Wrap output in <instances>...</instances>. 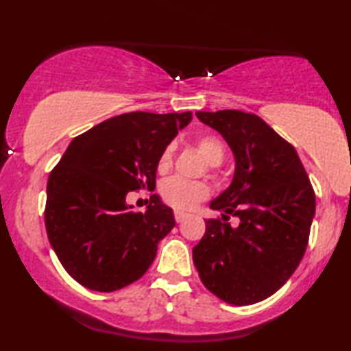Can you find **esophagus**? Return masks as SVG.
Here are the masks:
<instances>
[{"label":"esophagus","mask_w":351,"mask_h":351,"mask_svg":"<svg viewBox=\"0 0 351 351\" xmlns=\"http://www.w3.org/2000/svg\"><path fill=\"white\" fill-rule=\"evenodd\" d=\"M174 217H176V222H182V220L186 217V214L185 213H180V210H176Z\"/></svg>","instance_id":"esophagus-1"}]
</instances>
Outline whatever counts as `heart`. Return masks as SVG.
Listing matches in <instances>:
<instances>
[{
	"mask_svg": "<svg viewBox=\"0 0 351 351\" xmlns=\"http://www.w3.org/2000/svg\"><path fill=\"white\" fill-rule=\"evenodd\" d=\"M196 150L203 158L206 165L219 166L225 158L223 143L214 136H206L196 141ZM172 161V148L167 147L158 160V171L165 172L169 169ZM161 196L166 204L179 210H191L198 203L209 196V189L204 184H191L180 179H169L162 182Z\"/></svg>",
	"mask_w": 351,
	"mask_h": 351,
	"instance_id": "obj_1",
	"label": "heart"
}]
</instances>
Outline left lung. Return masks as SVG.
<instances>
[{"label": "left lung", "instance_id": "1", "mask_svg": "<svg viewBox=\"0 0 351 351\" xmlns=\"http://www.w3.org/2000/svg\"><path fill=\"white\" fill-rule=\"evenodd\" d=\"M234 155L227 190L210 201L222 219L206 220L193 247L203 285L230 305L265 300L289 280L304 257L315 191L295 148L257 114L239 110L196 112ZM230 215L239 225L228 223Z\"/></svg>", "mask_w": 351, "mask_h": 351}]
</instances>
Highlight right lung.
I'll list each match as a JSON object with an SVG mask.
<instances>
[{
  "label": "right lung",
  "mask_w": 351,
  "mask_h": 351,
  "mask_svg": "<svg viewBox=\"0 0 351 351\" xmlns=\"http://www.w3.org/2000/svg\"><path fill=\"white\" fill-rule=\"evenodd\" d=\"M191 112H131L70 142L47 179V238L66 273L93 291L113 292L143 276L158 243L174 228L158 195L134 213L126 195L155 190L158 160Z\"/></svg>",
  "instance_id": "1"
}]
</instances>
